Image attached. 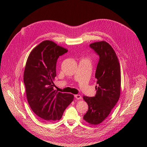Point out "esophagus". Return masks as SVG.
<instances>
[{
    "label": "esophagus",
    "mask_w": 147,
    "mask_h": 147,
    "mask_svg": "<svg viewBox=\"0 0 147 147\" xmlns=\"http://www.w3.org/2000/svg\"><path fill=\"white\" fill-rule=\"evenodd\" d=\"M74 97L77 99H81L82 98V97H81V96L80 95H74Z\"/></svg>",
    "instance_id": "1"
}]
</instances>
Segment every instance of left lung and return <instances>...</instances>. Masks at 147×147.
<instances>
[{
	"label": "left lung",
	"mask_w": 147,
	"mask_h": 147,
	"mask_svg": "<svg viewBox=\"0 0 147 147\" xmlns=\"http://www.w3.org/2000/svg\"><path fill=\"white\" fill-rule=\"evenodd\" d=\"M90 47L99 56L95 76L98 87L95 96H83L88 106L83 119L90 124L97 125L108 116L119 99L120 67L114 49L107 42H95Z\"/></svg>",
	"instance_id": "obj_1"
}]
</instances>
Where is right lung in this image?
Masks as SVG:
<instances>
[{"label": "right lung", "mask_w": 147, "mask_h": 147, "mask_svg": "<svg viewBox=\"0 0 147 147\" xmlns=\"http://www.w3.org/2000/svg\"><path fill=\"white\" fill-rule=\"evenodd\" d=\"M68 50L49 40L42 41L30 52L24 72L28 102L32 111L46 121L59 120L74 95L53 89L59 57Z\"/></svg>", "instance_id": "right-lung-1"}]
</instances>
